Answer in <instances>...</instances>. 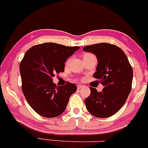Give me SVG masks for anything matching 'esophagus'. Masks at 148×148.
<instances>
[{"mask_svg":"<svg viewBox=\"0 0 148 148\" xmlns=\"http://www.w3.org/2000/svg\"><path fill=\"white\" fill-rule=\"evenodd\" d=\"M84 87V86L82 85V84H77V89H82V88H83Z\"/></svg>","mask_w":148,"mask_h":148,"instance_id":"1","label":"esophagus"}]
</instances>
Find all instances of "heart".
Masks as SVG:
<instances>
[{"instance_id": "1", "label": "heart", "mask_w": 148, "mask_h": 148, "mask_svg": "<svg viewBox=\"0 0 148 148\" xmlns=\"http://www.w3.org/2000/svg\"><path fill=\"white\" fill-rule=\"evenodd\" d=\"M89 54H84V56H86V55H89Z\"/></svg>"}]
</instances>
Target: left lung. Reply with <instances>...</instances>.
<instances>
[{
	"label": "left lung",
	"instance_id": "8db88e82",
	"mask_svg": "<svg viewBox=\"0 0 148 148\" xmlns=\"http://www.w3.org/2000/svg\"><path fill=\"white\" fill-rule=\"evenodd\" d=\"M83 50L96 55L98 65L94 77L104 87L99 92L89 87L91 94L84 101L86 108L94 117H110L124 106L132 90V66L125 53L114 45L102 42L86 46Z\"/></svg>",
	"mask_w": 148,
	"mask_h": 148
}]
</instances>
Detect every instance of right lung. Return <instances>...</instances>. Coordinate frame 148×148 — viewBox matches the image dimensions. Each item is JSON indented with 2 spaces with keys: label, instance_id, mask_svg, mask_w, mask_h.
<instances>
[{
  "label": "right lung",
  "instance_id": "right-lung-1",
  "mask_svg": "<svg viewBox=\"0 0 148 148\" xmlns=\"http://www.w3.org/2000/svg\"><path fill=\"white\" fill-rule=\"evenodd\" d=\"M79 47L46 42L31 47L21 61V89L34 110L45 117H55L66 110L70 96L77 91L73 83L56 87L52 77L64 71V63Z\"/></svg>",
  "mask_w": 148,
  "mask_h": 148
}]
</instances>
